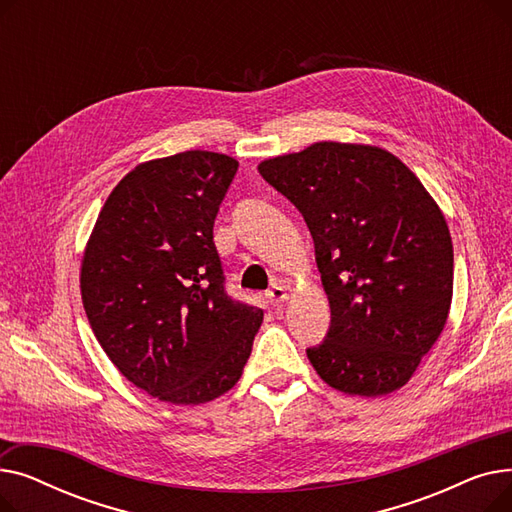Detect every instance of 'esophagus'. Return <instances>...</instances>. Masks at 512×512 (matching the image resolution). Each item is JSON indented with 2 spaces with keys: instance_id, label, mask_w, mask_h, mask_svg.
Wrapping results in <instances>:
<instances>
[{
  "instance_id": "esophagus-1",
  "label": "esophagus",
  "mask_w": 512,
  "mask_h": 512,
  "mask_svg": "<svg viewBox=\"0 0 512 512\" xmlns=\"http://www.w3.org/2000/svg\"><path fill=\"white\" fill-rule=\"evenodd\" d=\"M288 299V292H286V288H282V286H274L270 292H267V301H270L272 305H280V303H284Z\"/></svg>"
}]
</instances>
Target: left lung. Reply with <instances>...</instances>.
Masks as SVG:
<instances>
[{"mask_svg": "<svg viewBox=\"0 0 512 512\" xmlns=\"http://www.w3.org/2000/svg\"><path fill=\"white\" fill-rule=\"evenodd\" d=\"M257 170L303 213L315 242L332 326L307 348L313 369L351 396L400 390L450 313L454 255L440 205L375 145L319 141Z\"/></svg>", "mask_w": 512, "mask_h": 512, "instance_id": "obj_1", "label": "left lung"}]
</instances>
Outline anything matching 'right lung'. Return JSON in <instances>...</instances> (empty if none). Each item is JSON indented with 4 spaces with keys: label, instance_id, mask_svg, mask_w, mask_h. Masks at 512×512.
<instances>
[{
    "label": "right lung",
    "instance_id": "add662e5",
    "mask_svg": "<svg viewBox=\"0 0 512 512\" xmlns=\"http://www.w3.org/2000/svg\"><path fill=\"white\" fill-rule=\"evenodd\" d=\"M238 161L182 151L132 168L103 203L80 261L95 338L128 382L203 405L240 380L263 311L234 303L213 222Z\"/></svg>",
    "mask_w": 512,
    "mask_h": 512
}]
</instances>
